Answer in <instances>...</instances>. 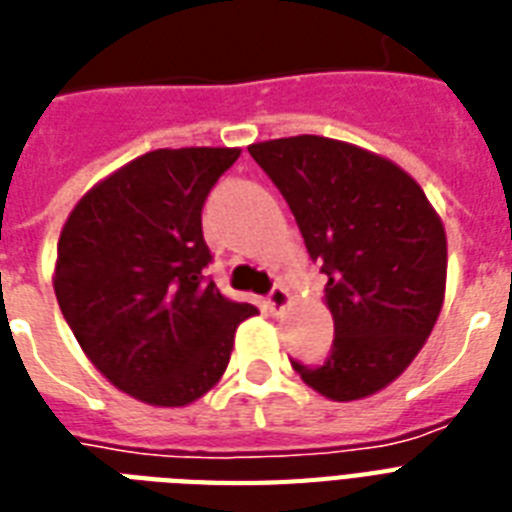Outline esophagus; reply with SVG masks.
Masks as SVG:
<instances>
[{
    "mask_svg": "<svg viewBox=\"0 0 512 512\" xmlns=\"http://www.w3.org/2000/svg\"><path fill=\"white\" fill-rule=\"evenodd\" d=\"M288 304H291V293L285 291L283 285H275V288H272V291H269V296H267L269 312H275V315H280V312H283L285 307H288Z\"/></svg>",
    "mask_w": 512,
    "mask_h": 512,
    "instance_id": "34e87169",
    "label": "esophagus"
}]
</instances>
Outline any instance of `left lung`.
Returning <instances> with one entry per match:
<instances>
[{
    "label": "left lung",
    "mask_w": 512,
    "mask_h": 512,
    "mask_svg": "<svg viewBox=\"0 0 512 512\" xmlns=\"http://www.w3.org/2000/svg\"><path fill=\"white\" fill-rule=\"evenodd\" d=\"M328 277L334 347L320 366L291 360L312 390L360 400L395 382L441 315L446 232L422 186L387 157L326 136L248 146Z\"/></svg>",
    "instance_id": "1"
}]
</instances>
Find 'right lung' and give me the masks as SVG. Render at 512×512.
I'll use <instances>...</instances> for the list:
<instances>
[{
  "label": "right lung",
  "mask_w": 512,
  "mask_h": 512,
  "mask_svg": "<svg viewBox=\"0 0 512 512\" xmlns=\"http://www.w3.org/2000/svg\"><path fill=\"white\" fill-rule=\"evenodd\" d=\"M240 149L186 146L136 157L90 189L61 229L53 288L79 347L117 390L186 406L227 371L256 315L205 277L202 205Z\"/></svg>",
  "instance_id": "1"
}]
</instances>
